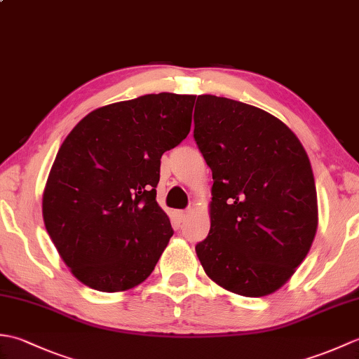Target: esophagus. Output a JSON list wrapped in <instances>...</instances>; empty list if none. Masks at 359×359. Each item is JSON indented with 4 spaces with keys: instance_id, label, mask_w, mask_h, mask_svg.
Masks as SVG:
<instances>
[{
    "instance_id": "1",
    "label": "esophagus",
    "mask_w": 359,
    "mask_h": 359,
    "mask_svg": "<svg viewBox=\"0 0 359 359\" xmlns=\"http://www.w3.org/2000/svg\"><path fill=\"white\" fill-rule=\"evenodd\" d=\"M175 216H177V219L180 220V222H184V220L188 216V211H177V215H175Z\"/></svg>"
}]
</instances>
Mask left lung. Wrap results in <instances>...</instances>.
Wrapping results in <instances>:
<instances>
[{"instance_id":"obj_1","label":"left lung","mask_w":359,"mask_h":359,"mask_svg":"<svg viewBox=\"0 0 359 359\" xmlns=\"http://www.w3.org/2000/svg\"><path fill=\"white\" fill-rule=\"evenodd\" d=\"M194 140L215 180L210 233L196 245L205 273L236 294L274 293L306 259L318 228L306 149L271 114L216 95L197 97Z\"/></svg>"}]
</instances>
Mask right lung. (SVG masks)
<instances>
[{
	"label": "right lung",
	"instance_id": "right-lung-1",
	"mask_svg": "<svg viewBox=\"0 0 359 359\" xmlns=\"http://www.w3.org/2000/svg\"><path fill=\"white\" fill-rule=\"evenodd\" d=\"M196 95L148 94L102 106L60 147L43 193V219L83 284L125 292L147 279L172 236L158 207L160 158L191 129Z\"/></svg>",
	"mask_w": 359,
	"mask_h": 359
}]
</instances>
